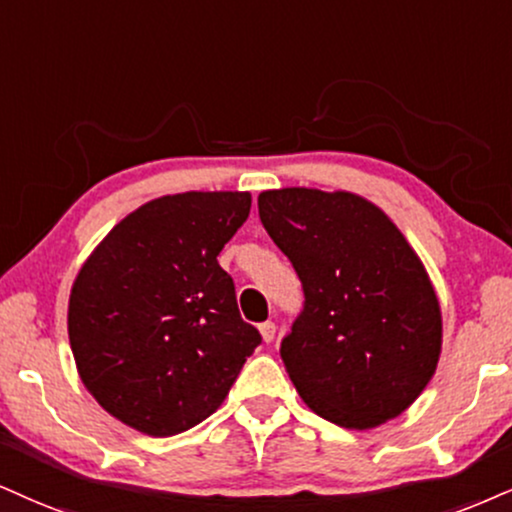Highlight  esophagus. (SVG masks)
Here are the masks:
<instances>
[{"instance_id": "1", "label": "esophagus", "mask_w": 512, "mask_h": 512, "mask_svg": "<svg viewBox=\"0 0 512 512\" xmlns=\"http://www.w3.org/2000/svg\"><path fill=\"white\" fill-rule=\"evenodd\" d=\"M258 330H261V337H263V342L270 344V342H273V339H275L277 325H275V323H270V320H268V323H261V325H258Z\"/></svg>"}]
</instances>
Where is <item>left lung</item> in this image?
Instances as JSON below:
<instances>
[{
	"instance_id": "obj_1",
	"label": "left lung",
	"mask_w": 512,
	"mask_h": 512,
	"mask_svg": "<svg viewBox=\"0 0 512 512\" xmlns=\"http://www.w3.org/2000/svg\"><path fill=\"white\" fill-rule=\"evenodd\" d=\"M258 216L304 287L280 356L306 406L349 430L401 415L441 351L437 294L399 227L351 192H261Z\"/></svg>"
}]
</instances>
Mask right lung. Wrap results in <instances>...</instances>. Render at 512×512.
Segmentation results:
<instances>
[{"mask_svg":"<svg viewBox=\"0 0 512 512\" xmlns=\"http://www.w3.org/2000/svg\"><path fill=\"white\" fill-rule=\"evenodd\" d=\"M249 192H185L123 218L80 268L68 339L106 413L173 437L216 413L261 344L218 254L249 218Z\"/></svg>","mask_w":512,"mask_h":512,"instance_id":"add662e5","label":"right lung"}]
</instances>
